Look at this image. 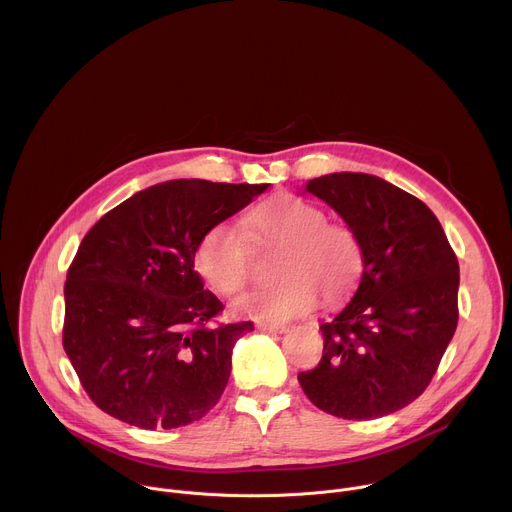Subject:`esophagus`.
I'll return each instance as SVG.
<instances>
[{
	"label": "esophagus",
	"instance_id": "34e87169",
	"mask_svg": "<svg viewBox=\"0 0 512 512\" xmlns=\"http://www.w3.org/2000/svg\"><path fill=\"white\" fill-rule=\"evenodd\" d=\"M257 328H259L261 332H275V334L287 332V326H285V324H273V322H259Z\"/></svg>",
	"mask_w": 512,
	"mask_h": 512
}]
</instances>
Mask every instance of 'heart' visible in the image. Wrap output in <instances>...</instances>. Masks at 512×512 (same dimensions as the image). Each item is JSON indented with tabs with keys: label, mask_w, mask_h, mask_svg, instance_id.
I'll use <instances>...</instances> for the list:
<instances>
[{
	"label": "heart",
	"mask_w": 512,
	"mask_h": 512,
	"mask_svg": "<svg viewBox=\"0 0 512 512\" xmlns=\"http://www.w3.org/2000/svg\"><path fill=\"white\" fill-rule=\"evenodd\" d=\"M243 227L212 225L196 245L194 265L200 277L223 296L243 289L251 273L253 249L279 247L273 273L281 279L249 289L237 310L259 320L283 322L310 312L318 296L324 304L346 298L360 281L364 247L358 233L300 196L277 194L257 202L243 216Z\"/></svg>",
	"instance_id": "heart-1"
}]
</instances>
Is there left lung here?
<instances>
[{
  "mask_svg": "<svg viewBox=\"0 0 512 512\" xmlns=\"http://www.w3.org/2000/svg\"><path fill=\"white\" fill-rule=\"evenodd\" d=\"M306 192L358 233L364 269L352 300L320 326V364L298 381L318 409L342 419L395 413L427 389L456 332V253L435 214L383 178L326 174Z\"/></svg>",
  "mask_w": 512,
  "mask_h": 512,
  "instance_id": "obj_1",
  "label": "left lung"
}]
</instances>
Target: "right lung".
Listing matches in <instances>:
<instances>
[{"label": "right lung", "instance_id": "obj_1", "mask_svg": "<svg viewBox=\"0 0 512 512\" xmlns=\"http://www.w3.org/2000/svg\"><path fill=\"white\" fill-rule=\"evenodd\" d=\"M269 184L170 180L145 188L85 235L64 283L62 346L91 401L141 429L204 417L221 399L235 342L253 322H210L194 251Z\"/></svg>", "mask_w": 512, "mask_h": 512}]
</instances>
